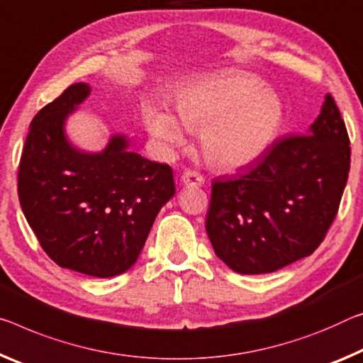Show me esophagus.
<instances>
[{"label":"esophagus","mask_w":363,"mask_h":363,"mask_svg":"<svg viewBox=\"0 0 363 363\" xmlns=\"http://www.w3.org/2000/svg\"><path fill=\"white\" fill-rule=\"evenodd\" d=\"M181 182H182V186H186V187H200L203 184V176L197 171L187 169L182 172Z\"/></svg>","instance_id":"obj_1"}]
</instances>
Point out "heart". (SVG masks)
<instances>
[{"label":"heart","mask_w":363,"mask_h":363,"mask_svg":"<svg viewBox=\"0 0 363 363\" xmlns=\"http://www.w3.org/2000/svg\"><path fill=\"white\" fill-rule=\"evenodd\" d=\"M176 116L153 103L142 119L155 140L168 148L184 143V125L202 129V150L211 164L240 169L254 164L272 145L283 121V105L274 91L245 72H224L191 82L174 100Z\"/></svg>","instance_id":"1"}]
</instances>
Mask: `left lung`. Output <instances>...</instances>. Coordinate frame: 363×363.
<instances>
[{
  "label": "left lung",
  "mask_w": 363,
  "mask_h": 363,
  "mask_svg": "<svg viewBox=\"0 0 363 363\" xmlns=\"http://www.w3.org/2000/svg\"><path fill=\"white\" fill-rule=\"evenodd\" d=\"M346 124L331 95L306 135L276 142L242 174L211 184L206 234L240 274L273 273L323 242L350 168Z\"/></svg>",
  "instance_id": "8db88e82"
}]
</instances>
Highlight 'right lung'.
I'll list each match as a JSON object with an SVG mask.
<instances>
[{"instance_id": "obj_1", "label": "right lung", "mask_w": 363, "mask_h": 363, "mask_svg": "<svg viewBox=\"0 0 363 363\" xmlns=\"http://www.w3.org/2000/svg\"><path fill=\"white\" fill-rule=\"evenodd\" d=\"M89 95V84H72L35 114L22 150L17 192L51 260L111 278L135 263L155 218L176 189L169 166L129 152L124 135H113L100 153L71 145L66 118Z\"/></svg>"}]
</instances>
